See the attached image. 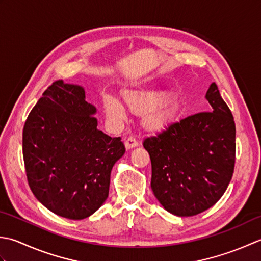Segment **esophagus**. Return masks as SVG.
Listing matches in <instances>:
<instances>
[{
	"mask_svg": "<svg viewBox=\"0 0 261 261\" xmlns=\"http://www.w3.org/2000/svg\"><path fill=\"white\" fill-rule=\"evenodd\" d=\"M137 145H138V142L134 136H129L125 141V146H126L127 150H129V148H133V147H136Z\"/></svg>",
	"mask_w": 261,
	"mask_h": 261,
	"instance_id": "34e87169",
	"label": "esophagus"
}]
</instances>
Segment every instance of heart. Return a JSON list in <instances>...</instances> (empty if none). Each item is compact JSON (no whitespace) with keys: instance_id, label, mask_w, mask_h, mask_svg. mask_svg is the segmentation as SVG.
<instances>
[{"instance_id":"heart-1","label":"heart","mask_w":261,"mask_h":261,"mask_svg":"<svg viewBox=\"0 0 261 261\" xmlns=\"http://www.w3.org/2000/svg\"><path fill=\"white\" fill-rule=\"evenodd\" d=\"M124 99L128 108L136 114H144L152 110L156 106V100L145 93L136 91H126L124 92ZM103 106L106 114L111 120H124L126 118V111L118 100L113 95H105ZM168 117L163 113H154L148 115L144 124L150 129H161L166 125Z\"/></svg>"}]
</instances>
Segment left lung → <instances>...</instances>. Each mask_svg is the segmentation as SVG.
I'll return each instance as SVG.
<instances>
[{
    "mask_svg": "<svg viewBox=\"0 0 261 261\" xmlns=\"http://www.w3.org/2000/svg\"><path fill=\"white\" fill-rule=\"evenodd\" d=\"M211 111L190 115L146 137L151 187L168 212L194 216L215 205L236 164V124L215 83L206 93Z\"/></svg>",
    "mask_w": 261,
    "mask_h": 261,
    "instance_id": "left-lung-1",
    "label": "left lung"
}]
</instances>
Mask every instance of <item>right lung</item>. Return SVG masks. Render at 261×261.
Masks as SVG:
<instances>
[{
	"instance_id": "add662e5",
	"label": "right lung",
	"mask_w": 261,
	"mask_h": 261,
	"mask_svg": "<svg viewBox=\"0 0 261 261\" xmlns=\"http://www.w3.org/2000/svg\"><path fill=\"white\" fill-rule=\"evenodd\" d=\"M82 87L53 82L28 115L22 152L30 189L55 214L83 220L105 203L110 172L126 151L98 129Z\"/></svg>"
}]
</instances>
